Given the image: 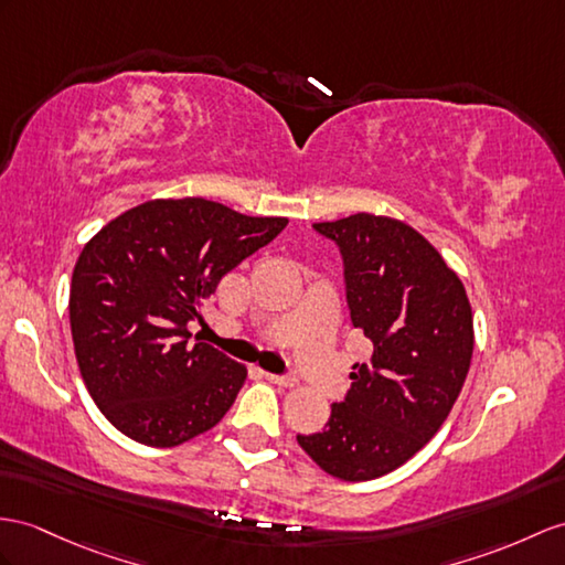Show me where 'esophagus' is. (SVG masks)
<instances>
[{
    "instance_id": "1",
    "label": "esophagus",
    "mask_w": 565,
    "mask_h": 565,
    "mask_svg": "<svg viewBox=\"0 0 565 565\" xmlns=\"http://www.w3.org/2000/svg\"><path fill=\"white\" fill-rule=\"evenodd\" d=\"M270 383H278V386H282V388H292L295 386V379L292 376H278V374H268V371H266V374H264Z\"/></svg>"
}]
</instances>
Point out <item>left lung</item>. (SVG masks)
I'll list each match as a JSON object with an SVG mask.
<instances>
[{
  "label": "left lung",
  "instance_id": "left-lung-1",
  "mask_svg": "<svg viewBox=\"0 0 565 565\" xmlns=\"http://www.w3.org/2000/svg\"><path fill=\"white\" fill-rule=\"evenodd\" d=\"M345 266L352 326L371 342L321 431L297 436L323 472L366 481L393 472L441 429L470 371L472 307L456 270L417 230L356 213L316 223Z\"/></svg>",
  "mask_w": 565,
  "mask_h": 565
}]
</instances>
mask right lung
<instances>
[{"instance_id": "right-lung-1", "label": "right lung", "mask_w": 565, "mask_h": 565, "mask_svg": "<svg viewBox=\"0 0 565 565\" xmlns=\"http://www.w3.org/2000/svg\"><path fill=\"white\" fill-rule=\"evenodd\" d=\"M285 225L205 199H156L84 246L68 292L74 352L95 405L124 436L172 448L225 417L246 369L205 342L189 345L186 323Z\"/></svg>"}]
</instances>
